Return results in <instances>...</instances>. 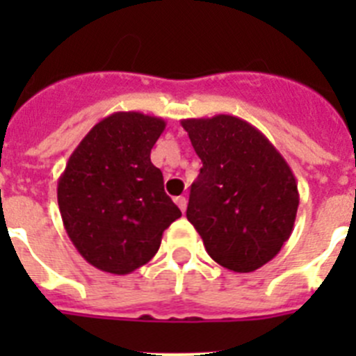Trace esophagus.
<instances>
[{"label":"esophagus","instance_id":"1","mask_svg":"<svg viewBox=\"0 0 356 356\" xmlns=\"http://www.w3.org/2000/svg\"><path fill=\"white\" fill-rule=\"evenodd\" d=\"M175 201H176V205H178V209H180L181 212H185V210H187V197L178 196Z\"/></svg>","mask_w":356,"mask_h":356}]
</instances>
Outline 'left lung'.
I'll return each instance as SVG.
<instances>
[{
	"label": "left lung",
	"instance_id": "8db88e82",
	"mask_svg": "<svg viewBox=\"0 0 356 356\" xmlns=\"http://www.w3.org/2000/svg\"><path fill=\"white\" fill-rule=\"evenodd\" d=\"M181 127L203 162L187 219L219 266L257 271L294 228L300 193L291 165L262 131L235 115L184 119Z\"/></svg>",
	"mask_w": 356,
	"mask_h": 356
}]
</instances>
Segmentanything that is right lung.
Here are the masks:
<instances>
[{"mask_svg":"<svg viewBox=\"0 0 356 356\" xmlns=\"http://www.w3.org/2000/svg\"><path fill=\"white\" fill-rule=\"evenodd\" d=\"M165 121L115 112L94 124L65 163L56 197L69 238L90 266L130 275L159 251L163 229L181 216L151 163Z\"/></svg>","mask_w":356,"mask_h":356,"instance_id":"obj_1","label":"right lung"}]
</instances>
